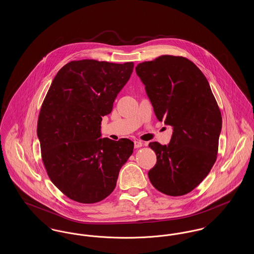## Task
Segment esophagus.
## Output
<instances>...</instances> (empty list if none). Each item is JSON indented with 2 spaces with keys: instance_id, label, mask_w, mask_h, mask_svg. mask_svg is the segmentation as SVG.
Here are the masks:
<instances>
[{
  "instance_id": "34e87169",
  "label": "esophagus",
  "mask_w": 254,
  "mask_h": 254,
  "mask_svg": "<svg viewBox=\"0 0 254 254\" xmlns=\"http://www.w3.org/2000/svg\"><path fill=\"white\" fill-rule=\"evenodd\" d=\"M141 146H143V143H142L141 141H138V140L134 141V147H135V148H139V147H141Z\"/></svg>"
}]
</instances>
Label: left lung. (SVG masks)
I'll return each instance as SVG.
<instances>
[{"mask_svg":"<svg viewBox=\"0 0 254 254\" xmlns=\"http://www.w3.org/2000/svg\"><path fill=\"white\" fill-rule=\"evenodd\" d=\"M159 121L171 126L169 145L151 142L157 156L148 171L162 193L190 192L209 173L217 158L222 115L203 72L191 61L163 55L135 67Z\"/></svg>","mask_w":254,"mask_h":254,"instance_id":"left-lung-1","label":"left lung"}]
</instances>
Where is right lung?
Returning a JSON list of instances; mask_svg holds the SVG:
<instances>
[{"label": "right lung", "instance_id": "add662e5", "mask_svg": "<svg viewBox=\"0 0 254 254\" xmlns=\"http://www.w3.org/2000/svg\"><path fill=\"white\" fill-rule=\"evenodd\" d=\"M133 66V62H69L44 100L37 126L42 159L51 182L76 202L93 204L107 198L132 154L129 139L100 137L102 117L111 112Z\"/></svg>", "mask_w": 254, "mask_h": 254}]
</instances>
